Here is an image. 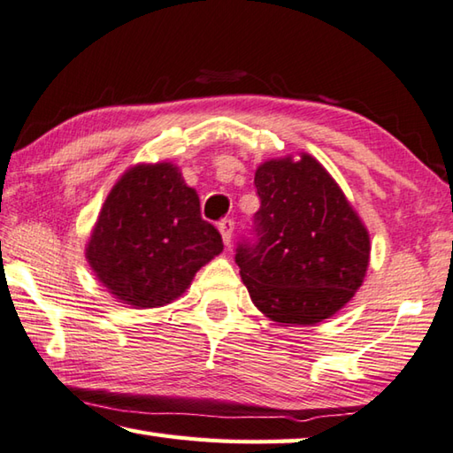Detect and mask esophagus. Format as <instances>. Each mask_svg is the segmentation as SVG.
<instances>
[{
    "instance_id": "1",
    "label": "esophagus",
    "mask_w": 453,
    "mask_h": 453,
    "mask_svg": "<svg viewBox=\"0 0 453 453\" xmlns=\"http://www.w3.org/2000/svg\"><path fill=\"white\" fill-rule=\"evenodd\" d=\"M218 229H219V234H221V240H224V243H226V245L232 243V234H234V219H229V218L221 219L219 224H218Z\"/></svg>"
}]
</instances>
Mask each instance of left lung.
Returning a JSON list of instances; mask_svg holds the SVG:
<instances>
[{"mask_svg":"<svg viewBox=\"0 0 453 453\" xmlns=\"http://www.w3.org/2000/svg\"><path fill=\"white\" fill-rule=\"evenodd\" d=\"M261 200L235 263L250 297L269 319L315 325L334 315L363 285L368 232L341 188L303 154L269 160L255 172Z\"/></svg>","mask_w":453,"mask_h":453,"instance_id":"obj_1","label":"left lung"}]
</instances>
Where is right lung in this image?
I'll use <instances>...</instances> for the list:
<instances>
[{"label": "right lung", "instance_id": "right-lung-1", "mask_svg": "<svg viewBox=\"0 0 453 453\" xmlns=\"http://www.w3.org/2000/svg\"><path fill=\"white\" fill-rule=\"evenodd\" d=\"M221 250L219 232L202 218L198 194L162 162L128 170L112 188L87 259L114 297L150 309L180 297Z\"/></svg>", "mask_w": 453, "mask_h": 453}]
</instances>
